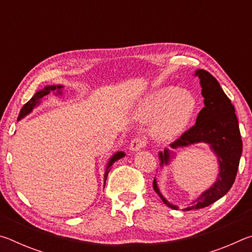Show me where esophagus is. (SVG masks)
<instances>
[{"label": "esophagus", "mask_w": 252, "mask_h": 252, "mask_svg": "<svg viewBox=\"0 0 252 252\" xmlns=\"http://www.w3.org/2000/svg\"><path fill=\"white\" fill-rule=\"evenodd\" d=\"M148 140L144 136H136L130 143V149L132 151H139L147 146Z\"/></svg>", "instance_id": "34e87169"}]
</instances>
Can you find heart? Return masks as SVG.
Here are the masks:
<instances>
[{"mask_svg": "<svg viewBox=\"0 0 252 252\" xmlns=\"http://www.w3.org/2000/svg\"><path fill=\"white\" fill-rule=\"evenodd\" d=\"M197 101L190 92L174 87H162L149 93L140 101L138 113L144 120H152L153 131L160 138L180 134L192 119Z\"/></svg>", "mask_w": 252, "mask_h": 252, "instance_id": "1", "label": "heart"}]
</instances>
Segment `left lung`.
<instances>
[{
    "label": "left lung",
    "instance_id": "8db88e82",
    "mask_svg": "<svg viewBox=\"0 0 252 252\" xmlns=\"http://www.w3.org/2000/svg\"><path fill=\"white\" fill-rule=\"evenodd\" d=\"M204 97V108L200 111L195 125L182 133L180 138L170 144L172 149L188 147L191 144L206 142L218 157L220 171L218 179L213 186L200 195L185 210H193L210 206L217 200L222 198L232 187L238 172L239 161L242 153V140L239 130V123L234 106L225 95L218 81L206 70H197ZM171 152L164 150L159 153L161 167L168 164ZM153 189L159 194L169 208L178 210L179 207L170 203L160 193L156 179L153 180Z\"/></svg>",
    "mask_w": 252,
    "mask_h": 252
}]
</instances>
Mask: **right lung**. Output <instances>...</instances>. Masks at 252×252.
<instances>
[{
  "mask_svg": "<svg viewBox=\"0 0 252 252\" xmlns=\"http://www.w3.org/2000/svg\"><path fill=\"white\" fill-rule=\"evenodd\" d=\"M62 88H63L62 85H51V87H44L43 90L37 91V92L35 93V94H34V95L31 97V100L28 101L27 103H25V104L22 106V109H21V111H20V114H19L18 120H21V119H22L23 117H25V116H27V114H29L30 112H31V111L33 110V108H35V106L40 103V101H41L42 99H43V97H44L45 95H48L51 91L58 90L59 94H61V89H62ZM122 157H125V152H117L116 155H113V157L111 158L110 161H109V163H108V167H106V169H105V173H104V183H105L106 178H108V173H109V171H110V168L112 167V164L114 163V162H116V161L119 160V159H121Z\"/></svg>",
  "mask_w": 252,
  "mask_h": 252,
  "instance_id": "1",
  "label": "right lung"
}]
</instances>
